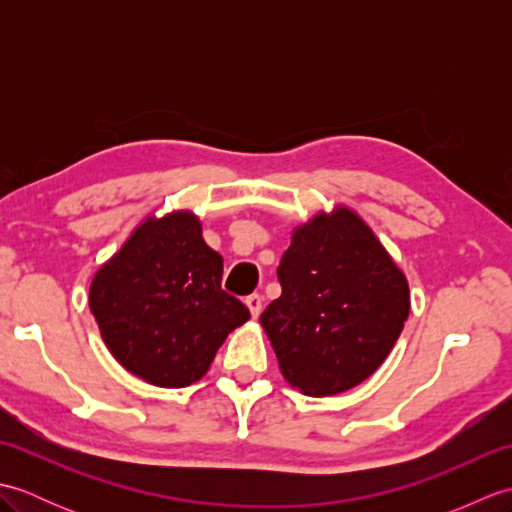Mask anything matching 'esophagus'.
<instances>
[{"instance_id": "34e87169", "label": "esophagus", "mask_w": 512, "mask_h": 512, "mask_svg": "<svg viewBox=\"0 0 512 512\" xmlns=\"http://www.w3.org/2000/svg\"><path fill=\"white\" fill-rule=\"evenodd\" d=\"M246 306H248L250 314H253V317L257 319L259 312H262V306H264L262 295H248V297H246Z\"/></svg>"}]
</instances>
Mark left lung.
<instances>
[{
	"label": "left lung",
	"mask_w": 512,
	"mask_h": 512,
	"mask_svg": "<svg viewBox=\"0 0 512 512\" xmlns=\"http://www.w3.org/2000/svg\"><path fill=\"white\" fill-rule=\"evenodd\" d=\"M277 279L281 297L259 321L281 374L308 396H334L363 383L407 321L405 275L347 209L297 228Z\"/></svg>",
	"instance_id": "left-lung-1"
}]
</instances>
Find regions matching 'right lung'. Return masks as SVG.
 <instances>
[{"label":"right lung","instance_id":"add662e5","mask_svg":"<svg viewBox=\"0 0 512 512\" xmlns=\"http://www.w3.org/2000/svg\"><path fill=\"white\" fill-rule=\"evenodd\" d=\"M222 257L198 217H149L92 279L90 310L127 372L158 387L200 380L250 312L222 290Z\"/></svg>","mask_w":512,"mask_h":512}]
</instances>
